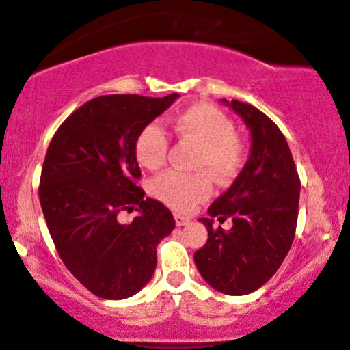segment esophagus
Instances as JSON below:
<instances>
[{"label":"esophagus","instance_id":"esophagus-1","mask_svg":"<svg viewBox=\"0 0 350 350\" xmlns=\"http://www.w3.org/2000/svg\"><path fill=\"white\" fill-rule=\"evenodd\" d=\"M174 220H176V226L178 227H184L187 224H191V219L186 215H180V214H174Z\"/></svg>","mask_w":350,"mask_h":350}]
</instances>
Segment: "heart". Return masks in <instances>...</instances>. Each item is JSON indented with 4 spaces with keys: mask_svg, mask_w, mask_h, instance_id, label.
<instances>
[{
    "mask_svg": "<svg viewBox=\"0 0 350 350\" xmlns=\"http://www.w3.org/2000/svg\"><path fill=\"white\" fill-rule=\"evenodd\" d=\"M174 130L200 146L198 170L208 171L219 183H227L239 174L245 158L243 143L235 136L234 122L219 108L196 103L176 118ZM167 150L170 138L156 123L144 126L136 138V159L146 170H159L166 163ZM152 194L172 208L189 211L212 194V183L206 172L167 171L154 179Z\"/></svg>",
    "mask_w": 350,
    "mask_h": 350,
    "instance_id": "heart-1",
    "label": "heart"
}]
</instances>
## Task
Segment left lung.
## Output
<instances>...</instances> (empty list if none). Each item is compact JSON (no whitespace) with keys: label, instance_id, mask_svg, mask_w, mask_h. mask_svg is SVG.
Returning <instances> with one entry per match:
<instances>
[{"label":"left lung","instance_id":"1","mask_svg":"<svg viewBox=\"0 0 350 350\" xmlns=\"http://www.w3.org/2000/svg\"><path fill=\"white\" fill-rule=\"evenodd\" d=\"M250 131V154L230 187L199 222L208 239L194 253L207 284L224 295L242 296L262 288L290 252L298 222L301 183L286 138L258 108L222 100ZM232 220L230 231L213 228Z\"/></svg>","mask_w":350,"mask_h":350}]
</instances>
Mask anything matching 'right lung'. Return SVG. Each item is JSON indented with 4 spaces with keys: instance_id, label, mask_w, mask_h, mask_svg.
<instances>
[{
    "instance_id": "obj_1",
    "label": "right lung",
    "mask_w": 350,
    "mask_h": 350,
    "mask_svg": "<svg viewBox=\"0 0 350 350\" xmlns=\"http://www.w3.org/2000/svg\"><path fill=\"white\" fill-rule=\"evenodd\" d=\"M179 94L163 98L103 95L83 103L55 131L41 172L39 200L60 260L88 291L124 299L156 270V247L174 230V217L146 198L135 143L144 126ZM136 208L133 223L118 214Z\"/></svg>"
}]
</instances>
